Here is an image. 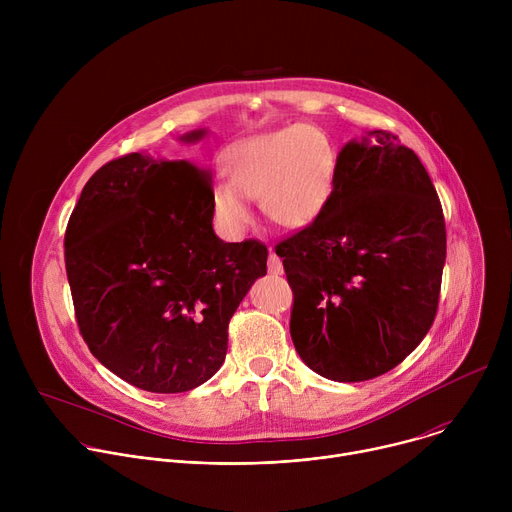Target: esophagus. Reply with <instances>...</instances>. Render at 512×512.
<instances>
[{
    "mask_svg": "<svg viewBox=\"0 0 512 512\" xmlns=\"http://www.w3.org/2000/svg\"><path fill=\"white\" fill-rule=\"evenodd\" d=\"M267 267H269V273H273V275H283V263H281V259H279L271 249H269Z\"/></svg>",
    "mask_w": 512,
    "mask_h": 512,
    "instance_id": "obj_1",
    "label": "esophagus"
}]
</instances>
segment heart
I'll list each match as a JSON object with an SVG mask.
<instances>
[{
	"mask_svg": "<svg viewBox=\"0 0 512 512\" xmlns=\"http://www.w3.org/2000/svg\"><path fill=\"white\" fill-rule=\"evenodd\" d=\"M227 184L210 192L212 216L227 237L253 221L247 200H259L275 225L300 231L326 210L336 184V152L314 125H291L235 143L223 156Z\"/></svg>",
	"mask_w": 512,
	"mask_h": 512,
	"instance_id": "heart-1",
	"label": "heart"
}]
</instances>
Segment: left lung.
Returning <instances> with one entry per match:
<instances>
[{
  "mask_svg": "<svg viewBox=\"0 0 512 512\" xmlns=\"http://www.w3.org/2000/svg\"><path fill=\"white\" fill-rule=\"evenodd\" d=\"M289 332L308 367L340 383L395 369L433 324L446 263L440 198L413 150L383 129L336 158L318 221L281 241Z\"/></svg>",
  "mask_w": 512,
  "mask_h": 512,
  "instance_id": "8db88e82",
  "label": "left lung"
}]
</instances>
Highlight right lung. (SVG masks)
I'll list each match as a JSON object with an SVG mask.
<instances>
[{
    "mask_svg": "<svg viewBox=\"0 0 512 512\" xmlns=\"http://www.w3.org/2000/svg\"><path fill=\"white\" fill-rule=\"evenodd\" d=\"M210 192L208 170L141 152L99 168L70 214L64 261L81 334L137 389L206 383L225 362L233 314L267 273L265 245L214 235Z\"/></svg>",
    "mask_w": 512,
    "mask_h": 512,
    "instance_id": "obj_1",
    "label": "right lung"
}]
</instances>
